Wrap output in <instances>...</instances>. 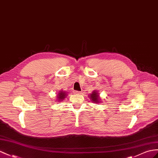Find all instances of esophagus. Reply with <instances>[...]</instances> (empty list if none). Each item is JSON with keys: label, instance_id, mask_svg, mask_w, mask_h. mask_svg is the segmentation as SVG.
I'll return each instance as SVG.
<instances>
[{"label": "esophagus", "instance_id": "34e87169", "mask_svg": "<svg viewBox=\"0 0 158 158\" xmlns=\"http://www.w3.org/2000/svg\"><path fill=\"white\" fill-rule=\"evenodd\" d=\"M74 93L77 94H81V92L78 91V90H74Z\"/></svg>", "mask_w": 158, "mask_h": 158}]
</instances>
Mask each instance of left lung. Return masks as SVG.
<instances>
[{"mask_svg": "<svg viewBox=\"0 0 158 158\" xmlns=\"http://www.w3.org/2000/svg\"><path fill=\"white\" fill-rule=\"evenodd\" d=\"M91 100L94 102H99L100 101V98H98V92L97 91H93V92L90 94V97Z\"/></svg>", "mask_w": 158, "mask_h": 158, "instance_id": "8db88e82", "label": "left lung"}]
</instances>
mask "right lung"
<instances>
[{
  "instance_id": "1",
  "label": "right lung",
  "mask_w": 158,
  "mask_h": 158,
  "mask_svg": "<svg viewBox=\"0 0 158 158\" xmlns=\"http://www.w3.org/2000/svg\"><path fill=\"white\" fill-rule=\"evenodd\" d=\"M66 92L60 91V93H59L58 94H57V98L59 99V101H61V100L64 99L65 97H66Z\"/></svg>"
}]
</instances>
